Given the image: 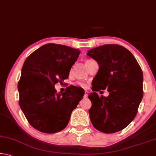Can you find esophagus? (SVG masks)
I'll use <instances>...</instances> for the list:
<instances>
[{"label": "esophagus", "instance_id": "obj_1", "mask_svg": "<svg viewBox=\"0 0 156 156\" xmlns=\"http://www.w3.org/2000/svg\"><path fill=\"white\" fill-rule=\"evenodd\" d=\"M87 97H88V92L87 91H84V98H87Z\"/></svg>", "mask_w": 156, "mask_h": 156}]
</instances>
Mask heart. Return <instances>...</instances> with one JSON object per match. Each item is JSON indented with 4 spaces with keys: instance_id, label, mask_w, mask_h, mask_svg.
<instances>
[{
    "instance_id": "1",
    "label": "heart",
    "mask_w": 156,
    "mask_h": 156,
    "mask_svg": "<svg viewBox=\"0 0 156 156\" xmlns=\"http://www.w3.org/2000/svg\"><path fill=\"white\" fill-rule=\"evenodd\" d=\"M77 84L79 87H83V88H87L88 87L87 84L84 83V82H78Z\"/></svg>"
}]
</instances>
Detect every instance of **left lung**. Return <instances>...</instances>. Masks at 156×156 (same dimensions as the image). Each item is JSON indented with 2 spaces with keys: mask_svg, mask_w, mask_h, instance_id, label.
I'll return each instance as SVG.
<instances>
[{
  "mask_svg": "<svg viewBox=\"0 0 156 156\" xmlns=\"http://www.w3.org/2000/svg\"><path fill=\"white\" fill-rule=\"evenodd\" d=\"M96 60L99 69L89 95L92 125L97 130L112 133L122 130L134 119L143 97V73L133 55L119 44H104L87 54ZM107 88L109 97L96 93Z\"/></svg>",
  "mask_w": 156,
  "mask_h": 156,
  "instance_id": "1",
  "label": "left lung"
}]
</instances>
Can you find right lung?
Instances as JSON below:
<instances>
[{"mask_svg":"<svg viewBox=\"0 0 156 156\" xmlns=\"http://www.w3.org/2000/svg\"><path fill=\"white\" fill-rule=\"evenodd\" d=\"M78 49L62 44H44L29 56L18 83L19 105L29 123L43 133H54L68 125L73 110L84 94L71 85L57 93L54 85L69 78L80 55Z\"/></svg>","mask_w":156,"mask_h":156,"instance_id":"1","label":"right lung"}]
</instances>
